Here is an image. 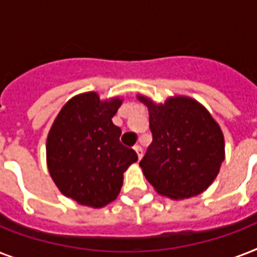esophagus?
<instances>
[{"instance_id": "1", "label": "esophagus", "mask_w": 257, "mask_h": 257, "mask_svg": "<svg viewBox=\"0 0 257 257\" xmlns=\"http://www.w3.org/2000/svg\"><path fill=\"white\" fill-rule=\"evenodd\" d=\"M135 151H136L137 156H139V160H141V157H143V149H141L140 145H136V147H135Z\"/></svg>"}]
</instances>
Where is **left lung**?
<instances>
[{
	"mask_svg": "<svg viewBox=\"0 0 257 257\" xmlns=\"http://www.w3.org/2000/svg\"><path fill=\"white\" fill-rule=\"evenodd\" d=\"M148 106L152 144L140 161L145 177L157 193L175 200L204 192L224 161V136L203 105L184 96L164 104L137 96Z\"/></svg>",
	"mask_w": 257,
	"mask_h": 257,
	"instance_id": "obj_1",
	"label": "left lung"
}]
</instances>
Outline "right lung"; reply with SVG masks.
<instances>
[{
  "mask_svg": "<svg viewBox=\"0 0 257 257\" xmlns=\"http://www.w3.org/2000/svg\"><path fill=\"white\" fill-rule=\"evenodd\" d=\"M122 98L100 100L94 92L74 96L56 117L46 140V163L62 195L102 208L116 199L136 152L120 143L112 117Z\"/></svg>",
  "mask_w": 257,
  "mask_h": 257,
  "instance_id": "add662e5",
  "label": "right lung"
}]
</instances>
